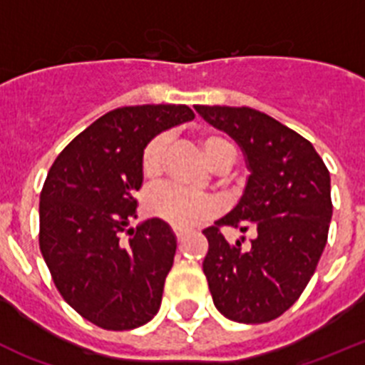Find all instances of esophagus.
Listing matches in <instances>:
<instances>
[{
	"label": "esophagus",
	"mask_w": 365,
	"mask_h": 365,
	"mask_svg": "<svg viewBox=\"0 0 365 365\" xmlns=\"http://www.w3.org/2000/svg\"><path fill=\"white\" fill-rule=\"evenodd\" d=\"M175 236H176V240H178V242H182L183 236H185V232L180 231V229H175Z\"/></svg>",
	"instance_id": "1"
}]
</instances>
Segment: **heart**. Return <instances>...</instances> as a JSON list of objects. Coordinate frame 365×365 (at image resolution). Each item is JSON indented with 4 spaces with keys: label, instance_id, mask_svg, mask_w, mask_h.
Returning <instances> with one entry per match:
<instances>
[{
    "label": "heart",
    "instance_id": "b5f03b06",
    "mask_svg": "<svg viewBox=\"0 0 365 365\" xmlns=\"http://www.w3.org/2000/svg\"><path fill=\"white\" fill-rule=\"evenodd\" d=\"M167 145H169V136L162 133L150 138L143 147L140 167H142L143 178L149 182L160 178L163 173ZM200 145H202L207 162L215 169H222V167L229 169L235 160V149L225 138L207 134V136H202ZM143 209L153 218L162 220L169 223L170 227L183 231V229L196 227L200 223L211 220L218 212V203L207 195H190L175 185H160L147 192L143 198Z\"/></svg>",
    "mask_w": 365,
    "mask_h": 365
}]
</instances>
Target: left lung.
Instances as JSON below:
<instances>
[{"label":"left lung","instance_id":"left-lung-1","mask_svg":"<svg viewBox=\"0 0 365 365\" xmlns=\"http://www.w3.org/2000/svg\"><path fill=\"white\" fill-rule=\"evenodd\" d=\"M205 121L225 130L247 156L251 176L229 215L203 231V272L216 309L229 320L264 324L300 298L317 271L333 216L331 178L311 142L251 107L196 105ZM222 227L252 232L235 246Z\"/></svg>","mask_w":365,"mask_h":365}]
</instances>
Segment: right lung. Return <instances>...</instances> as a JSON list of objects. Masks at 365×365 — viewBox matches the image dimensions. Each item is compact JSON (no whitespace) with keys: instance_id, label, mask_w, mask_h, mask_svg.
<instances>
[{"instance_id":"right-lung-1","label":"right lung","mask_w":365,"mask_h":365,"mask_svg":"<svg viewBox=\"0 0 365 365\" xmlns=\"http://www.w3.org/2000/svg\"><path fill=\"white\" fill-rule=\"evenodd\" d=\"M195 118L187 105H133L98 118L52 163L39 195V251L63 300L109 331L158 313L176 238L165 222L136 218L140 158L150 138Z\"/></svg>"}]
</instances>
